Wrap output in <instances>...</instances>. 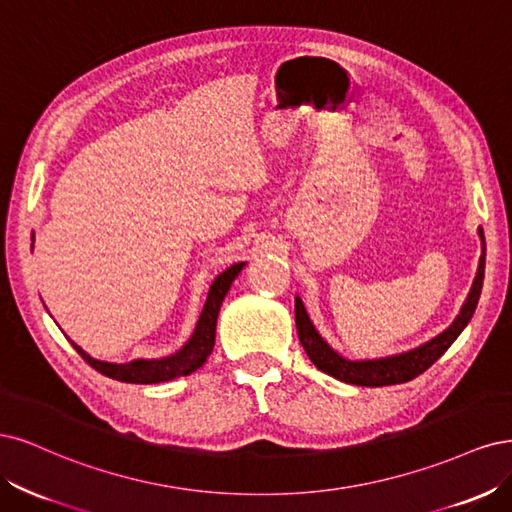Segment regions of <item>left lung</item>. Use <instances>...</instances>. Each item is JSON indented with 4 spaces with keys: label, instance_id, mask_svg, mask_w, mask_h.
I'll return each mask as SVG.
<instances>
[{
    "label": "left lung",
    "instance_id": "obj_1",
    "mask_svg": "<svg viewBox=\"0 0 512 512\" xmlns=\"http://www.w3.org/2000/svg\"><path fill=\"white\" fill-rule=\"evenodd\" d=\"M478 238H481V259H478L476 276L472 280V287L466 302L461 304L459 315L455 321L415 349L389 355V357H378V359H346L336 349L327 344V340L319 334L315 323L310 321L306 306L300 295H295V325H298V336L304 346L306 355L310 357L312 364H315L321 372L338 378L342 383L359 385V387H385V385H398L408 383L412 378H417L430 368L436 359L442 357V353L449 349V346L457 340V336L464 332L466 325L470 323L478 298H481L483 289V278H485V236L483 229L478 227Z\"/></svg>",
    "mask_w": 512,
    "mask_h": 512
}]
</instances>
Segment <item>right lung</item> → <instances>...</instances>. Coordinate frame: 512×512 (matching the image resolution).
Masks as SVG:
<instances>
[{
	"label": "right lung",
	"mask_w": 512,
	"mask_h": 512,
	"mask_svg": "<svg viewBox=\"0 0 512 512\" xmlns=\"http://www.w3.org/2000/svg\"><path fill=\"white\" fill-rule=\"evenodd\" d=\"M31 242H34V236H31ZM31 249H34V244H31ZM244 266H246V261L234 263V266H229L225 272H221L217 278H214V283L210 285V291H208L204 310H202L200 319H197V325L193 329L191 338L183 344V349H178L176 353H172L168 357L134 359V361H127V364H110V361L91 357L87 351H82L76 342H72V340L70 342L76 349V353L85 359L91 368L102 372L108 378H114V381L134 383V385H153V383L172 381V378H178V376H189L197 368H202L206 364L208 355L212 353L221 304L225 300L229 287H232V283L242 272Z\"/></svg>",
	"instance_id": "add662e5"
}]
</instances>
